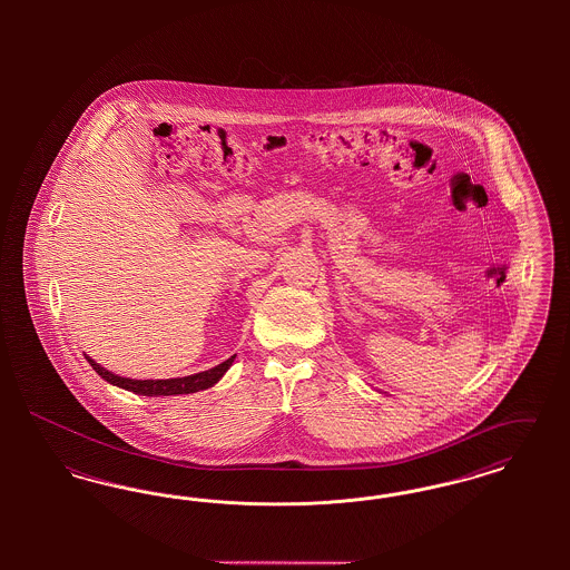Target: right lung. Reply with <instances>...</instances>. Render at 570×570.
I'll return each instance as SVG.
<instances>
[{
  "label": "right lung",
  "instance_id": "right-lung-1",
  "mask_svg": "<svg viewBox=\"0 0 570 570\" xmlns=\"http://www.w3.org/2000/svg\"><path fill=\"white\" fill-rule=\"evenodd\" d=\"M89 365L98 372V376L110 382L112 386H119V389H126V391H132L136 395H147V397H163V395H188V393H196V391H205L209 386H214L217 380L222 379L228 367L233 365L235 361V354L230 358H226L224 363H219L216 367L207 370V372H198V374H191V376H184V379H166V380H135L124 379V376H117L109 370H105L102 365H98L94 358H89Z\"/></svg>",
  "mask_w": 570,
  "mask_h": 570
}]
</instances>
